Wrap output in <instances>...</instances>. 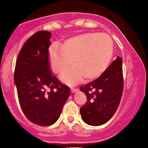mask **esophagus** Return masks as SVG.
Masks as SVG:
<instances>
[{
  "label": "esophagus",
  "instance_id": "esophagus-1",
  "mask_svg": "<svg viewBox=\"0 0 148 148\" xmlns=\"http://www.w3.org/2000/svg\"><path fill=\"white\" fill-rule=\"evenodd\" d=\"M79 90L78 88H74V87H72L71 88V91H72V93H73V92H75V91H77Z\"/></svg>",
  "mask_w": 148,
  "mask_h": 148
}]
</instances>
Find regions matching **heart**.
Here are the masks:
<instances>
[{"mask_svg": "<svg viewBox=\"0 0 148 148\" xmlns=\"http://www.w3.org/2000/svg\"><path fill=\"white\" fill-rule=\"evenodd\" d=\"M113 53V40L107 34L87 32L67 38L62 46L53 44L49 51V62L53 73L60 75L71 63V69L61 77L63 82L75 84L92 80L106 70ZM72 62H71V60Z\"/></svg>", "mask_w": 148, "mask_h": 148, "instance_id": "obj_1", "label": "heart"}]
</instances>
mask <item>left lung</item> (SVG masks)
<instances>
[{"instance_id": "obj_1", "label": "left lung", "mask_w": 148, "mask_h": 148, "mask_svg": "<svg viewBox=\"0 0 148 148\" xmlns=\"http://www.w3.org/2000/svg\"><path fill=\"white\" fill-rule=\"evenodd\" d=\"M123 60L118 57L101 76L80 88L87 102L80 108L85 123L101 125L113 117L120 103L123 91Z\"/></svg>"}]
</instances>
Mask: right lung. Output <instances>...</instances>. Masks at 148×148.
<instances>
[{
	"mask_svg": "<svg viewBox=\"0 0 148 148\" xmlns=\"http://www.w3.org/2000/svg\"><path fill=\"white\" fill-rule=\"evenodd\" d=\"M51 33L38 31L27 40L16 62L14 82L19 102L28 119L41 126L57 122L70 94L69 88L51 74Z\"/></svg>",
	"mask_w": 148,
	"mask_h": 148,
	"instance_id": "obj_1",
	"label": "right lung"
}]
</instances>
